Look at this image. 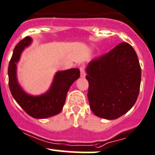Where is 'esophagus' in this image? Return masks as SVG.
Masks as SVG:
<instances>
[{"instance_id": "esophagus-1", "label": "esophagus", "mask_w": 155, "mask_h": 155, "mask_svg": "<svg viewBox=\"0 0 155 155\" xmlns=\"http://www.w3.org/2000/svg\"><path fill=\"white\" fill-rule=\"evenodd\" d=\"M80 71H81V78H85L86 74H85V71H84V67H80Z\"/></svg>"}]
</instances>
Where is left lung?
Segmentation results:
<instances>
[{"mask_svg":"<svg viewBox=\"0 0 155 155\" xmlns=\"http://www.w3.org/2000/svg\"><path fill=\"white\" fill-rule=\"evenodd\" d=\"M86 78L90 108L95 115L114 120L136 103L141 83V67L134 49L120 43L87 65Z\"/></svg>","mask_w":155,"mask_h":155,"instance_id":"obj_1","label":"left lung"}]
</instances>
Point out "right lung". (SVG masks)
Instances as JSON below:
<instances>
[{"mask_svg": "<svg viewBox=\"0 0 155 155\" xmlns=\"http://www.w3.org/2000/svg\"><path fill=\"white\" fill-rule=\"evenodd\" d=\"M31 42V38L26 37L15 47L8 67L9 87L15 100L28 115L34 118H47L61 112L70 87L80 77V70L71 68L57 71L48 91L40 96L28 94L18 82L16 64L22 51Z\"/></svg>", "mask_w": 155, "mask_h": 155, "instance_id": "add662e5", "label": "right lung"}]
</instances>
